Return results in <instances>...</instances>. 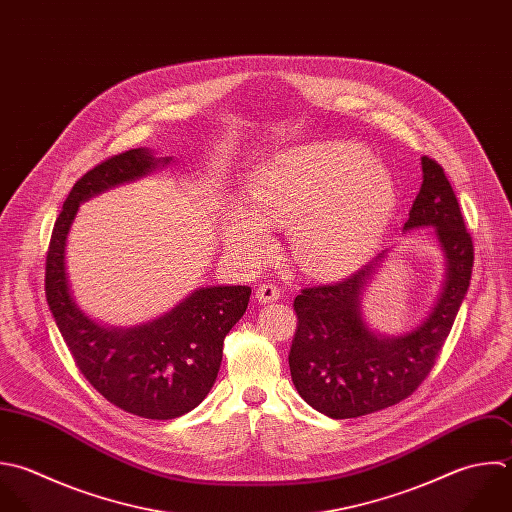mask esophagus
<instances>
[{
    "label": "esophagus",
    "instance_id": "34e87169",
    "mask_svg": "<svg viewBox=\"0 0 512 512\" xmlns=\"http://www.w3.org/2000/svg\"><path fill=\"white\" fill-rule=\"evenodd\" d=\"M255 297H257L259 303H273V301H277V299L281 297V291H279V287L273 285V283H263V285L257 287Z\"/></svg>",
    "mask_w": 512,
    "mask_h": 512
}]
</instances>
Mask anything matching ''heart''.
<instances>
[{
    "label": "heart",
    "instance_id": "b5f03b06",
    "mask_svg": "<svg viewBox=\"0 0 512 512\" xmlns=\"http://www.w3.org/2000/svg\"><path fill=\"white\" fill-rule=\"evenodd\" d=\"M249 205L229 203L221 217L225 249L249 263L265 261L275 239L269 225L291 227L297 261L311 273L343 275L383 241L397 205L391 173L353 143L291 147L249 177Z\"/></svg>",
    "mask_w": 512,
    "mask_h": 512
}]
</instances>
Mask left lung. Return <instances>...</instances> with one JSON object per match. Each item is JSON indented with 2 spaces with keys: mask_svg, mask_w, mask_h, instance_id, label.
Instances as JSON below:
<instances>
[{
  "mask_svg": "<svg viewBox=\"0 0 512 512\" xmlns=\"http://www.w3.org/2000/svg\"><path fill=\"white\" fill-rule=\"evenodd\" d=\"M421 165V191L403 229L433 227L445 255L443 291L427 319L397 337L365 323L361 297L387 251L349 279L307 287L295 297L291 379L305 403L331 419L377 413L413 395L435 367L467 295L475 261L471 233L443 167L429 157Z\"/></svg>",
  "mask_w": 512,
  "mask_h": 512,
  "instance_id": "left-lung-1",
  "label": "left lung"
}]
</instances>
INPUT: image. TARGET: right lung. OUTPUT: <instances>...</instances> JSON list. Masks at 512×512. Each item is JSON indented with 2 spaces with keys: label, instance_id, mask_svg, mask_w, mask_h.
Instances as JSON below:
<instances>
[{
  "label": "right lung",
  "instance_id": "1",
  "mask_svg": "<svg viewBox=\"0 0 512 512\" xmlns=\"http://www.w3.org/2000/svg\"><path fill=\"white\" fill-rule=\"evenodd\" d=\"M169 163L171 157L157 159L139 147L89 169L63 203L45 259L47 305L81 375L111 405L153 421L181 417L207 397L221 367L225 335L243 317L251 287H201L153 321L109 327L77 307L65 245L79 203Z\"/></svg>",
  "mask_w": 512,
  "mask_h": 512
}]
</instances>
